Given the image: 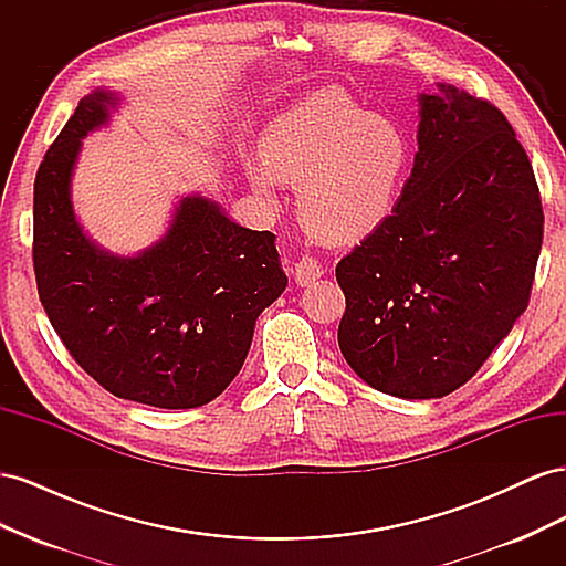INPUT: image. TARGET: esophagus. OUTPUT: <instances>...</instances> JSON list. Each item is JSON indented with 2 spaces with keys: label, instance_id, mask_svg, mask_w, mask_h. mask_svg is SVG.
<instances>
[{
  "label": "esophagus",
  "instance_id": "1",
  "mask_svg": "<svg viewBox=\"0 0 566 566\" xmlns=\"http://www.w3.org/2000/svg\"><path fill=\"white\" fill-rule=\"evenodd\" d=\"M321 276H323V266H321V262L316 260V256L304 254L302 260L295 264V281H297V285H312Z\"/></svg>",
  "mask_w": 566,
  "mask_h": 566
}]
</instances>
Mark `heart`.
Instances as JSON below:
<instances>
[{
    "label": "heart",
    "instance_id": "b5f03b06",
    "mask_svg": "<svg viewBox=\"0 0 566 566\" xmlns=\"http://www.w3.org/2000/svg\"><path fill=\"white\" fill-rule=\"evenodd\" d=\"M408 167L410 142L399 123L321 92L273 127L252 184L266 196L276 181L300 184L304 227L328 243H352L389 219Z\"/></svg>",
    "mask_w": 566,
    "mask_h": 566
}]
</instances>
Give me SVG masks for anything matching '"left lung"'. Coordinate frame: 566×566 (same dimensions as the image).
<instances>
[{"instance_id": "obj_1", "label": "left lung", "mask_w": 566, "mask_h": 566, "mask_svg": "<svg viewBox=\"0 0 566 566\" xmlns=\"http://www.w3.org/2000/svg\"><path fill=\"white\" fill-rule=\"evenodd\" d=\"M420 106L397 208L335 269L342 354L401 399L447 397L484 366L528 306L543 243L534 167L507 117L443 84Z\"/></svg>"}]
</instances>
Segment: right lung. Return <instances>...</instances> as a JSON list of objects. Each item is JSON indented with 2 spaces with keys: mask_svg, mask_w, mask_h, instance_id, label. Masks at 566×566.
I'll use <instances>...</instances> for the list:
<instances>
[{
  "mask_svg": "<svg viewBox=\"0 0 566 566\" xmlns=\"http://www.w3.org/2000/svg\"><path fill=\"white\" fill-rule=\"evenodd\" d=\"M108 92L84 96L35 177L32 266L44 312L77 366L113 397L196 408L229 387L254 321L287 279L271 231L233 224L184 198L167 235L123 260L82 233L71 202L80 139L108 117Z\"/></svg>",
  "mask_w": 566,
  "mask_h": 566,
  "instance_id": "right-lung-1",
  "label": "right lung"
}]
</instances>
